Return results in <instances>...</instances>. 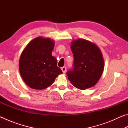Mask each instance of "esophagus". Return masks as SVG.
Returning a JSON list of instances; mask_svg holds the SVG:
<instances>
[{"label": "esophagus", "mask_w": 128, "mask_h": 128, "mask_svg": "<svg viewBox=\"0 0 128 128\" xmlns=\"http://www.w3.org/2000/svg\"><path fill=\"white\" fill-rule=\"evenodd\" d=\"M66 66L62 67V73H66Z\"/></svg>", "instance_id": "esophagus-1"}]
</instances>
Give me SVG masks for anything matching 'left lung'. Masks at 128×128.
<instances>
[{
    "label": "left lung",
    "instance_id": "1",
    "mask_svg": "<svg viewBox=\"0 0 128 128\" xmlns=\"http://www.w3.org/2000/svg\"><path fill=\"white\" fill-rule=\"evenodd\" d=\"M70 48L74 68L66 73L68 80L80 90L93 87L100 78L104 67L100 48L95 43L82 38L73 40Z\"/></svg>",
    "mask_w": 128,
    "mask_h": 128
}]
</instances>
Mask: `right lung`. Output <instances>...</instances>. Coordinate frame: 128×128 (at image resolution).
<instances>
[{
    "label": "right lung",
    "instance_id": "1",
    "mask_svg": "<svg viewBox=\"0 0 128 128\" xmlns=\"http://www.w3.org/2000/svg\"><path fill=\"white\" fill-rule=\"evenodd\" d=\"M54 46L55 42L51 38L38 36L30 41L24 49L19 60V71L29 88L44 89L62 73L57 66L56 59L52 55Z\"/></svg>",
    "mask_w": 128,
    "mask_h": 128
}]
</instances>
